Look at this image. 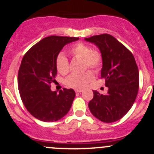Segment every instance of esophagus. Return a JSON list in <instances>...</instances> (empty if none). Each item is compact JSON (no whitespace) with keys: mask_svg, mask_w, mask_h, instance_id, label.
Segmentation results:
<instances>
[{"mask_svg":"<svg viewBox=\"0 0 154 154\" xmlns=\"http://www.w3.org/2000/svg\"><path fill=\"white\" fill-rule=\"evenodd\" d=\"M82 91H83V90L82 89H76L75 90V92H77V93H80V92H82Z\"/></svg>","mask_w":154,"mask_h":154,"instance_id":"34e87169","label":"esophagus"}]
</instances>
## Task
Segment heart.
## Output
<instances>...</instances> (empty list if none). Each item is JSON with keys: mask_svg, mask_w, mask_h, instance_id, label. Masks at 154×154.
I'll list each match as a JSON object with an SVG mask.
<instances>
[{"mask_svg": "<svg viewBox=\"0 0 154 154\" xmlns=\"http://www.w3.org/2000/svg\"><path fill=\"white\" fill-rule=\"evenodd\" d=\"M69 52L74 57L83 60V68L93 70L97 72L103 64L101 54L97 51H92V48L85 43L79 42L71 46ZM56 68L60 74L65 75L69 71V63L63 54H60L56 59ZM94 80V74L91 71H87L81 74H71L66 78V83L68 86L74 89H82L90 82Z\"/></svg>", "mask_w": 154, "mask_h": 154, "instance_id": "b5f03b06", "label": "heart"}]
</instances>
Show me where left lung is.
<instances>
[{"label": "left lung", "mask_w": 154, "mask_h": 154, "mask_svg": "<svg viewBox=\"0 0 154 154\" xmlns=\"http://www.w3.org/2000/svg\"><path fill=\"white\" fill-rule=\"evenodd\" d=\"M85 40L94 43L101 53V78L105 79L109 88L106 94L93 91L88 108L101 122H115L127 114L137 96L139 74L136 60L133 54L109 34L93 35Z\"/></svg>", "instance_id": "1"}]
</instances>
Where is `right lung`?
I'll use <instances>...</instances> for the list:
<instances>
[{"mask_svg":"<svg viewBox=\"0 0 154 154\" xmlns=\"http://www.w3.org/2000/svg\"><path fill=\"white\" fill-rule=\"evenodd\" d=\"M77 37L51 35L34 45L24 54L18 70V86L27 111L42 122H54L69 111L75 92L64 88L59 94L51 89L57 69L56 59L66 44Z\"/></svg>","mask_w":154,"mask_h":154,"instance_id":"right-lung-1","label":"right lung"}]
</instances>
